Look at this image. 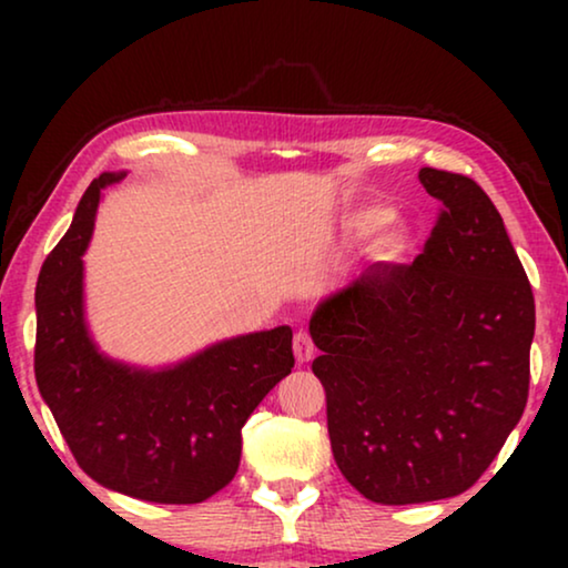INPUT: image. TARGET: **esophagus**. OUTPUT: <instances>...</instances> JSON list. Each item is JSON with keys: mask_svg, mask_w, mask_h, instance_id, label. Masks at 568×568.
<instances>
[{"mask_svg": "<svg viewBox=\"0 0 568 568\" xmlns=\"http://www.w3.org/2000/svg\"><path fill=\"white\" fill-rule=\"evenodd\" d=\"M292 348H294V359H297L300 364H305L315 356V344H313V338H310L307 331L294 333Z\"/></svg>", "mask_w": 568, "mask_h": 568, "instance_id": "1", "label": "esophagus"}]
</instances>
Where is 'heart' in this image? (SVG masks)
<instances>
[{"instance_id":"heart-1","label":"heart","mask_w":568,"mask_h":568,"mask_svg":"<svg viewBox=\"0 0 568 568\" xmlns=\"http://www.w3.org/2000/svg\"><path fill=\"white\" fill-rule=\"evenodd\" d=\"M395 222V212L390 206L383 204H369L359 206L354 212L341 216V235H344L348 243H364V240H372L390 227ZM410 247V232L406 227H395L385 240V253L390 258H403Z\"/></svg>"}]
</instances>
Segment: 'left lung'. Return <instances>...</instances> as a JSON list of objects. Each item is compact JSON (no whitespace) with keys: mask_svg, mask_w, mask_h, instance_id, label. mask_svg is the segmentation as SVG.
<instances>
[{"mask_svg":"<svg viewBox=\"0 0 568 568\" xmlns=\"http://www.w3.org/2000/svg\"><path fill=\"white\" fill-rule=\"evenodd\" d=\"M442 214L410 266H369L310 317L331 449L377 504L476 484L523 418L535 300L501 214L470 178L422 168Z\"/></svg>","mask_w":568,"mask_h":568,"instance_id":"left-lung-1","label":"left lung"}]
</instances>
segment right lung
Wrapping results in <instances>:
<instances>
[{
    "mask_svg": "<svg viewBox=\"0 0 568 568\" xmlns=\"http://www.w3.org/2000/svg\"><path fill=\"white\" fill-rule=\"evenodd\" d=\"M103 173L36 286V383L74 460L100 486L154 504H199L235 478L243 426L294 367L292 328L224 338L165 367L100 352L84 317V261Z\"/></svg>",
    "mask_w": 568,
    "mask_h": 568,
    "instance_id": "add662e5",
    "label": "right lung"
}]
</instances>
